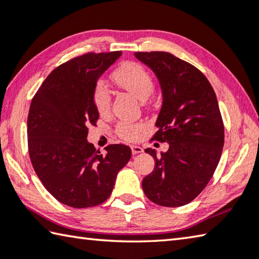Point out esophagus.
<instances>
[{"label": "esophagus", "instance_id": "esophagus-1", "mask_svg": "<svg viewBox=\"0 0 259 259\" xmlns=\"http://www.w3.org/2000/svg\"><path fill=\"white\" fill-rule=\"evenodd\" d=\"M131 152H133V154H134V155H136V154H139V153H142V152H143V148L140 147V146L133 145V146H131Z\"/></svg>", "mask_w": 259, "mask_h": 259}]
</instances>
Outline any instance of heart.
<instances>
[{
  "label": "heart",
  "instance_id": "1",
  "mask_svg": "<svg viewBox=\"0 0 259 259\" xmlns=\"http://www.w3.org/2000/svg\"><path fill=\"white\" fill-rule=\"evenodd\" d=\"M113 80L117 86L133 94L140 101H145L153 92L154 82L147 69L137 62H125L113 72ZM93 102L101 114H107L111 109V93L106 84L98 81L93 92ZM143 123L122 121L116 125V133L122 139L133 142L139 138L144 130Z\"/></svg>",
  "mask_w": 259,
  "mask_h": 259
}]
</instances>
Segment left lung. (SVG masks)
Listing matches in <instances>:
<instances>
[{
  "label": "left lung",
  "mask_w": 259,
  "mask_h": 259,
  "mask_svg": "<svg viewBox=\"0 0 259 259\" xmlns=\"http://www.w3.org/2000/svg\"><path fill=\"white\" fill-rule=\"evenodd\" d=\"M153 70L163 102L153 139L170 144L155 159L143 190L153 203L178 207L194 200L213 177L224 145V125L218 98L203 72L167 52H136Z\"/></svg>",
  "instance_id": "1"
}]
</instances>
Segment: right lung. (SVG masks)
<instances>
[{"label": "right lung", "instance_id": "right-lung-1", "mask_svg": "<svg viewBox=\"0 0 259 259\" xmlns=\"http://www.w3.org/2000/svg\"><path fill=\"white\" fill-rule=\"evenodd\" d=\"M121 54L87 53L59 65L31 101L27 120L31 164L46 190L70 207L104 203L131 157L129 146L109 145L103 155L87 142L88 125H96L100 117L94 88Z\"/></svg>", "mask_w": 259, "mask_h": 259}]
</instances>
